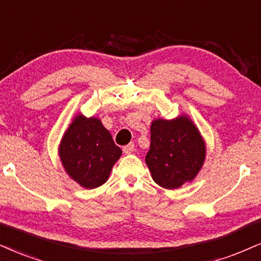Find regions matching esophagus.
Returning a JSON list of instances; mask_svg holds the SVG:
<instances>
[{"mask_svg":"<svg viewBox=\"0 0 261 261\" xmlns=\"http://www.w3.org/2000/svg\"><path fill=\"white\" fill-rule=\"evenodd\" d=\"M134 151V144H128V145H125L123 147V152L125 153V155H129V153H132Z\"/></svg>","mask_w":261,"mask_h":261,"instance_id":"obj_1","label":"esophagus"}]
</instances>
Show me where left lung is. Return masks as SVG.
<instances>
[{
    "mask_svg": "<svg viewBox=\"0 0 261 261\" xmlns=\"http://www.w3.org/2000/svg\"><path fill=\"white\" fill-rule=\"evenodd\" d=\"M205 145L188 116L151 123V144L145 162L156 184L178 189L191 181L203 166Z\"/></svg>",
    "mask_w": 261,
    "mask_h": 261,
    "instance_id": "8db88e82",
    "label": "left lung"
}]
</instances>
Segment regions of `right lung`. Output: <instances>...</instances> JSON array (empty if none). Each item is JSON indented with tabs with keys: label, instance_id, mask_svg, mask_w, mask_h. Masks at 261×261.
Here are the masks:
<instances>
[{
	"label": "right lung",
	"instance_id": "obj_1",
	"mask_svg": "<svg viewBox=\"0 0 261 261\" xmlns=\"http://www.w3.org/2000/svg\"><path fill=\"white\" fill-rule=\"evenodd\" d=\"M122 150L99 118L77 115L63 136L59 156L66 173L86 189L108 180Z\"/></svg>",
	"mask_w": 261,
	"mask_h": 261
}]
</instances>
